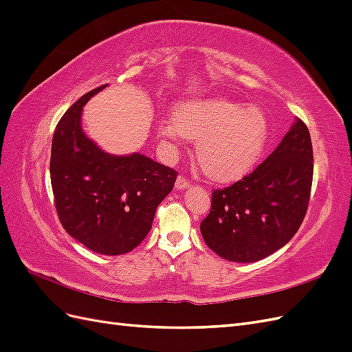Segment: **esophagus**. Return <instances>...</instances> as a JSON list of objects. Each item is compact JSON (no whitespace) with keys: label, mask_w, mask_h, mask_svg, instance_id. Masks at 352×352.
<instances>
[{"label":"esophagus","mask_w":352,"mask_h":352,"mask_svg":"<svg viewBox=\"0 0 352 352\" xmlns=\"http://www.w3.org/2000/svg\"><path fill=\"white\" fill-rule=\"evenodd\" d=\"M188 186H189V179L186 176H184V175H180L177 177V180H176V188L177 189H185Z\"/></svg>","instance_id":"obj_1"}]
</instances>
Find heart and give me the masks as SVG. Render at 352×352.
<instances>
[{
	"label": "heart",
	"instance_id": "1",
	"mask_svg": "<svg viewBox=\"0 0 352 352\" xmlns=\"http://www.w3.org/2000/svg\"><path fill=\"white\" fill-rule=\"evenodd\" d=\"M160 135L170 141L188 135L197 141L204 173L217 182H230L260 162L269 142V122L257 107L225 98L194 100L179 105L175 119L160 127Z\"/></svg>",
	"mask_w": 352,
	"mask_h": 352
}]
</instances>
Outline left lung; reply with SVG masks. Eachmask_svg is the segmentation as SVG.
I'll list each match as a JSON object with an SVG mask.
<instances>
[{
    "instance_id": "obj_1",
    "label": "left lung",
    "mask_w": 352,
    "mask_h": 352,
    "mask_svg": "<svg viewBox=\"0 0 352 352\" xmlns=\"http://www.w3.org/2000/svg\"><path fill=\"white\" fill-rule=\"evenodd\" d=\"M313 170L310 132L296 119L251 173L212 190L210 212L199 226L207 247L236 263L258 261L282 248L305 217Z\"/></svg>"
}]
</instances>
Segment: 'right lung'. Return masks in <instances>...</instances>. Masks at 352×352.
Returning <instances> with one entry per match:
<instances>
[{"mask_svg": "<svg viewBox=\"0 0 352 352\" xmlns=\"http://www.w3.org/2000/svg\"><path fill=\"white\" fill-rule=\"evenodd\" d=\"M105 87L85 94L63 114L52 136L50 175L57 216L69 235L94 252L120 255L151 230L177 172L141 154H105L85 136L82 107Z\"/></svg>", "mask_w": 352, "mask_h": 352, "instance_id": "obj_1", "label": "right lung"}]
</instances>
